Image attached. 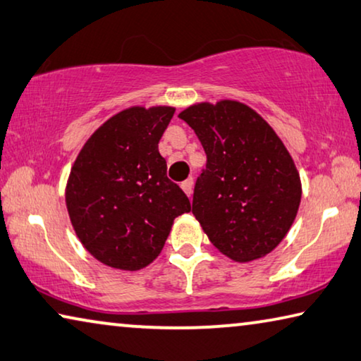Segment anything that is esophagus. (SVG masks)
<instances>
[{"mask_svg":"<svg viewBox=\"0 0 361 361\" xmlns=\"http://www.w3.org/2000/svg\"><path fill=\"white\" fill-rule=\"evenodd\" d=\"M192 186H194V180L192 178H188L181 183V190L185 191L188 196H191L192 194Z\"/></svg>","mask_w":361,"mask_h":361,"instance_id":"obj_1","label":"esophagus"}]
</instances>
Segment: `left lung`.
Here are the masks:
<instances>
[{
    "label": "left lung",
    "instance_id": "8db88e82",
    "mask_svg": "<svg viewBox=\"0 0 361 361\" xmlns=\"http://www.w3.org/2000/svg\"><path fill=\"white\" fill-rule=\"evenodd\" d=\"M178 117L207 156L194 186L192 214L210 243L236 262L271 252L293 225L302 196L299 171L283 141L238 101L194 104Z\"/></svg>",
    "mask_w": 361,
    "mask_h": 361
}]
</instances>
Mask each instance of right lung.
<instances>
[{"label":"right lung","mask_w":361,"mask_h":361,"mask_svg":"<svg viewBox=\"0 0 361 361\" xmlns=\"http://www.w3.org/2000/svg\"><path fill=\"white\" fill-rule=\"evenodd\" d=\"M175 109L130 107L85 142L66 202L85 249L107 267L140 270L156 259L176 216L191 202L167 176L159 141Z\"/></svg>","instance_id":"1"}]
</instances>
